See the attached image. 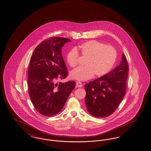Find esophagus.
Listing matches in <instances>:
<instances>
[{
  "instance_id": "obj_1",
  "label": "esophagus",
  "mask_w": 151,
  "mask_h": 151,
  "mask_svg": "<svg viewBox=\"0 0 151 151\" xmlns=\"http://www.w3.org/2000/svg\"><path fill=\"white\" fill-rule=\"evenodd\" d=\"M76 86H77V87L81 88V87L83 86V84H82V83L81 82H77V83H76Z\"/></svg>"
}]
</instances>
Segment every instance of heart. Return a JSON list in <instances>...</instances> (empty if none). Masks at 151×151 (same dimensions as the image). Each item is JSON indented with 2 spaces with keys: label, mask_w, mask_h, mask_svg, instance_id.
Segmentation results:
<instances>
[{
  "label": "heart",
  "mask_w": 151,
  "mask_h": 151,
  "mask_svg": "<svg viewBox=\"0 0 151 151\" xmlns=\"http://www.w3.org/2000/svg\"><path fill=\"white\" fill-rule=\"evenodd\" d=\"M81 56L86 58L85 66L79 67L72 70V79L85 81L93 77H101L109 72L116 59L117 52L114 48L96 40H91L79 46ZM67 62L70 67L78 64L79 53L75 48L69 50L66 56Z\"/></svg>",
  "instance_id": "1"
}]
</instances>
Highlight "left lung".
<instances>
[{
  "label": "left lung",
  "mask_w": 151,
  "mask_h": 151,
  "mask_svg": "<svg viewBox=\"0 0 151 151\" xmlns=\"http://www.w3.org/2000/svg\"><path fill=\"white\" fill-rule=\"evenodd\" d=\"M128 62L123 53L120 64L108 74L85 84V103L93 116H110L118 108L126 90Z\"/></svg>",
  "instance_id": "8db88e82"
}]
</instances>
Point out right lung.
I'll return each instance as SVG.
<instances>
[{
    "instance_id": "1",
    "label": "right lung",
    "mask_w": 151,
    "mask_h": 151,
    "mask_svg": "<svg viewBox=\"0 0 151 151\" xmlns=\"http://www.w3.org/2000/svg\"><path fill=\"white\" fill-rule=\"evenodd\" d=\"M71 41L65 37H51L35 49L28 69V90L36 110L46 116L60 112L76 86L74 81L57 83L67 77L61 48Z\"/></svg>"
}]
</instances>
